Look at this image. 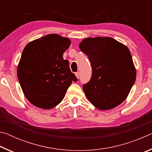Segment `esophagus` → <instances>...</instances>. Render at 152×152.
Returning <instances> with one entry per match:
<instances>
[{"instance_id":"1","label":"esophagus","mask_w":152,"mask_h":152,"mask_svg":"<svg viewBox=\"0 0 152 152\" xmlns=\"http://www.w3.org/2000/svg\"><path fill=\"white\" fill-rule=\"evenodd\" d=\"M75 75H76L77 78H80V73L79 72H76L75 73Z\"/></svg>"}]
</instances>
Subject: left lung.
<instances>
[{"mask_svg": "<svg viewBox=\"0 0 152 152\" xmlns=\"http://www.w3.org/2000/svg\"><path fill=\"white\" fill-rule=\"evenodd\" d=\"M79 48L91 61V80L83 85L87 99L100 110H110L127 99L136 70L127 46L111 37L85 38Z\"/></svg>", "mask_w": 152, "mask_h": 152, "instance_id": "8db88e82", "label": "left lung"}]
</instances>
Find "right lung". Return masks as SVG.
<instances>
[{
    "mask_svg": "<svg viewBox=\"0 0 152 152\" xmlns=\"http://www.w3.org/2000/svg\"><path fill=\"white\" fill-rule=\"evenodd\" d=\"M71 41L49 34L25 46L17 67V77L23 94L34 106L52 109L62 101L67 89L77 78L69 61L63 58Z\"/></svg>",
    "mask_w": 152,
    "mask_h": 152,
    "instance_id": "add662e5",
    "label": "right lung"
}]
</instances>
